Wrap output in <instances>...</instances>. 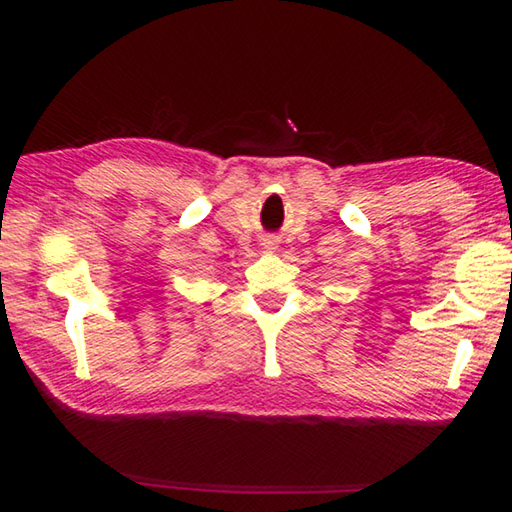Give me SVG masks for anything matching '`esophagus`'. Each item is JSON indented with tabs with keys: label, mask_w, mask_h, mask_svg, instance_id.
Instances as JSON below:
<instances>
[{
	"label": "esophagus",
	"mask_w": 512,
	"mask_h": 512,
	"mask_svg": "<svg viewBox=\"0 0 512 512\" xmlns=\"http://www.w3.org/2000/svg\"><path fill=\"white\" fill-rule=\"evenodd\" d=\"M264 246H271V248H273V246H275V241H273V239H271V241H266V244H264Z\"/></svg>",
	"instance_id": "obj_1"
}]
</instances>
